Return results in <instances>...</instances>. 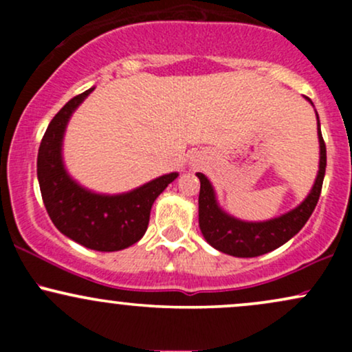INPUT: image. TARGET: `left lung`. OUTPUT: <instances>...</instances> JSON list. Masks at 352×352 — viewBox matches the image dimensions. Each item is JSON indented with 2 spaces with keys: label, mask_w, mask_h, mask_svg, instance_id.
Here are the masks:
<instances>
[{
  "label": "left lung",
  "mask_w": 352,
  "mask_h": 352,
  "mask_svg": "<svg viewBox=\"0 0 352 352\" xmlns=\"http://www.w3.org/2000/svg\"><path fill=\"white\" fill-rule=\"evenodd\" d=\"M306 100H309V104L313 106L311 99L306 98ZM314 112H316V109H314ZM316 120L319 140V167L316 179H314L313 187H311L306 199L283 215L263 221H248L230 215L218 204L217 192L208 177L197 172V177L200 180L199 225L201 235L208 245H212L218 252L232 254V256L253 258L280 248L305 227L314 207H316L319 195H321L326 172V145L321 135L318 112Z\"/></svg>",
  "instance_id": "8db88e82"
}]
</instances>
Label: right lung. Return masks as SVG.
<instances>
[{
    "mask_svg": "<svg viewBox=\"0 0 352 352\" xmlns=\"http://www.w3.org/2000/svg\"><path fill=\"white\" fill-rule=\"evenodd\" d=\"M94 89L72 98L47 125L38 152V182L47 215L63 235L96 252H119L144 236L153 201L179 172L112 195L80 185L64 164V134L76 109Z\"/></svg>",
    "mask_w": 352,
    "mask_h": 352,
    "instance_id": "right-lung-1",
    "label": "right lung"
}]
</instances>
